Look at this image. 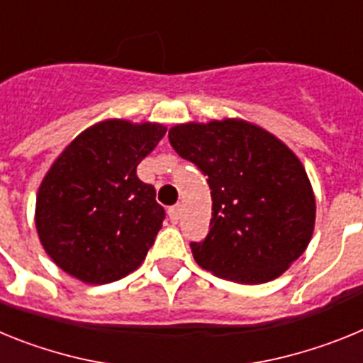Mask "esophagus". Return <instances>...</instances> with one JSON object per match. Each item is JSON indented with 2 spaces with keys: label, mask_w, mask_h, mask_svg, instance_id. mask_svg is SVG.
Instances as JSON below:
<instances>
[{
  "label": "esophagus",
  "mask_w": 363,
  "mask_h": 363,
  "mask_svg": "<svg viewBox=\"0 0 363 363\" xmlns=\"http://www.w3.org/2000/svg\"><path fill=\"white\" fill-rule=\"evenodd\" d=\"M179 216H182V209H179V205H172V207H169V220H171L172 223H178Z\"/></svg>",
  "instance_id": "obj_1"
}]
</instances>
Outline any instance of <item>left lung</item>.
I'll use <instances>...</instances> for the list:
<instances>
[{"instance_id":"8db88e82","label":"left lung","mask_w":363,"mask_h":363,"mask_svg":"<svg viewBox=\"0 0 363 363\" xmlns=\"http://www.w3.org/2000/svg\"><path fill=\"white\" fill-rule=\"evenodd\" d=\"M172 149L207 176L209 233L191 242L200 267L238 284L278 278L307 249L314 194L300 160L284 143L242 120L176 125Z\"/></svg>"}]
</instances>
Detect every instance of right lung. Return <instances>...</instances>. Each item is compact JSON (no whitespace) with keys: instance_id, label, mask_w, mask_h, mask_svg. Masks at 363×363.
<instances>
[{"instance_id":"1","label":"right lung","mask_w":363,"mask_h":363,"mask_svg":"<svg viewBox=\"0 0 363 363\" xmlns=\"http://www.w3.org/2000/svg\"><path fill=\"white\" fill-rule=\"evenodd\" d=\"M158 123L108 120L79 134L45 176L36 229L54 264L85 284L140 267L165 220L138 163L165 136Z\"/></svg>"}]
</instances>
